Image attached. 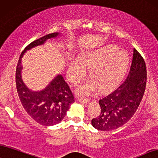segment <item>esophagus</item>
<instances>
[{
	"mask_svg": "<svg viewBox=\"0 0 158 158\" xmlns=\"http://www.w3.org/2000/svg\"><path fill=\"white\" fill-rule=\"evenodd\" d=\"M78 101H79L80 103H87L89 101V100L87 99V98H78Z\"/></svg>",
	"mask_w": 158,
	"mask_h": 158,
	"instance_id": "obj_1",
	"label": "esophagus"
}]
</instances>
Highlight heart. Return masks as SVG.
<instances>
[{"label": "heart", "instance_id": "heart-1", "mask_svg": "<svg viewBox=\"0 0 158 158\" xmlns=\"http://www.w3.org/2000/svg\"><path fill=\"white\" fill-rule=\"evenodd\" d=\"M129 65V56L124 50L114 45L101 47L83 54L80 58H73L67 70L68 78L78 84L85 79L90 70L92 79L77 87V95L87 96L100 89L106 92L120 82Z\"/></svg>", "mask_w": 158, "mask_h": 158}]
</instances>
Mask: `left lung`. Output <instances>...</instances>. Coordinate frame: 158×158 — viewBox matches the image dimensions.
<instances>
[{
  "label": "left lung",
  "instance_id": "1",
  "mask_svg": "<svg viewBox=\"0 0 158 158\" xmlns=\"http://www.w3.org/2000/svg\"><path fill=\"white\" fill-rule=\"evenodd\" d=\"M146 83L147 68L144 60L134 49L132 64L126 79L114 91L100 100L101 114L92 119V125L99 131H109L125 125L139 106Z\"/></svg>",
  "mask_w": 158,
  "mask_h": 158
}]
</instances>
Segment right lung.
<instances>
[{"label": "right lung", "instance_id": "right-lung-1", "mask_svg": "<svg viewBox=\"0 0 158 158\" xmlns=\"http://www.w3.org/2000/svg\"><path fill=\"white\" fill-rule=\"evenodd\" d=\"M59 35L58 33H50L27 45L22 52L16 69L17 90L23 106L35 121L45 126H52L63 120L70 106L75 101L73 94L61 74L55 77L43 90H31L22 79V58L27 50Z\"/></svg>", "mask_w": 158, "mask_h": 158}]
</instances>
